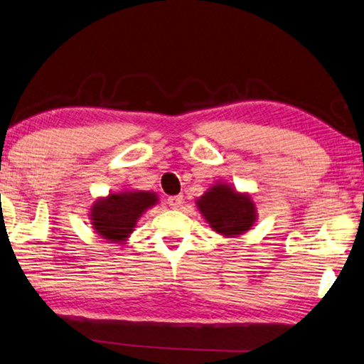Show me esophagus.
<instances>
[{
  "mask_svg": "<svg viewBox=\"0 0 364 364\" xmlns=\"http://www.w3.org/2000/svg\"><path fill=\"white\" fill-rule=\"evenodd\" d=\"M167 203L170 208H180L181 203H183V196L178 194V196H171L167 199Z\"/></svg>",
  "mask_w": 364,
  "mask_h": 364,
  "instance_id": "obj_1",
  "label": "esophagus"
}]
</instances>
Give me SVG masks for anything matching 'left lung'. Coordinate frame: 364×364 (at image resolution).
Listing matches in <instances>:
<instances>
[{
    "label": "left lung",
    "instance_id": "8db88e82",
    "mask_svg": "<svg viewBox=\"0 0 364 364\" xmlns=\"http://www.w3.org/2000/svg\"><path fill=\"white\" fill-rule=\"evenodd\" d=\"M197 208L215 232L224 237L245 234L256 223V205L250 194L237 193L228 183H216L197 199Z\"/></svg>",
    "mask_w": 364,
    "mask_h": 364
}]
</instances>
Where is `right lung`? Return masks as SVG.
<instances>
[{"mask_svg":"<svg viewBox=\"0 0 364 364\" xmlns=\"http://www.w3.org/2000/svg\"><path fill=\"white\" fill-rule=\"evenodd\" d=\"M157 194L149 191H121L100 197L89 211L90 224L98 235L113 243L124 242L134 232L136 221L157 203Z\"/></svg>","mask_w":364,"mask_h":364,"instance_id":"add662e5","label":"right lung"}]
</instances>
